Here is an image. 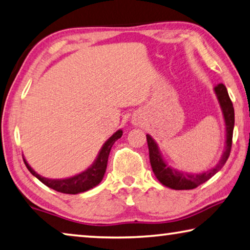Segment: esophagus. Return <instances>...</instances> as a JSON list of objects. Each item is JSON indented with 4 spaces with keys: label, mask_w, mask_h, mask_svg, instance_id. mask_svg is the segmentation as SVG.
I'll return each instance as SVG.
<instances>
[{
    "label": "esophagus",
    "mask_w": 250,
    "mask_h": 250,
    "mask_svg": "<svg viewBox=\"0 0 250 250\" xmlns=\"http://www.w3.org/2000/svg\"><path fill=\"white\" fill-rule=\"evenodd\" d=\"M134 124H136V122H134Z\"/></svg>",
    "instance_id": "1"
}]
</instances>
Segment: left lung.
Segmentation results:
<instances>
[{
    "mask_svg": "<svg viewBox=\"0 0 250 250\" xmlns=\"http://www.w3.org/2000/svg\"><path fill=\"white\" fill-rule=\"evenodd\" d=\"M213 90H215L218 102H219L220 104L226 126L225 150L220 160L218 161V164L215 167L200 173L179 171V170L172 168L171 166H169L167 162L165 161L157 142L152 139L151 136L146 134V141H148L149 148V158L152 171L154 173V176L157 177V179L159 180L162 185L166 186V187L175 190H189L197 188L198 186H200L201 184H204V182L210 179L212 176H215L216 173L224 167L226 161H227L229 158L232 144L233 125H235V111H233L230 98L228 96V91L223 83H219V84L216 85Z\"/></svg>",
    "mask_w": 250,
    "mask_h": 250,
    "instance_id": "obj_1",
    "label": "left lung"
}]
</instances>
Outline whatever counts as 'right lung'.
<instances>
[{
    "mask_svg": "<svg viewBox=\"0 0 250 250\" xmlns=\"http://www.w3.org/2000/svg\"><path fill=\"white\" fill-rule=\"evenodd\" d=\"M122 137V130H118L114 132L108 140L104 142L102 148L99 152L96 160L90 167L82 171L78 175L70 178H64V179H49V178L40 176L34 170L31 168V166L27 164L25 158L23 157V161L29 169V171L32 173L34 177L44 184L47 187L55 190V191L63 192V193H70V195H77V193L88 191V190L92 189L100 184L101 180L104 179V176L105 173L106 165H108V158L110 150L112 148L114 142H116L119 138Z\"/></svg>",
    "mask_w": 250,
    "mask_h": 250,
    "instance_id": "add662e5",
    "label": "right lung"
}]
</instances>
